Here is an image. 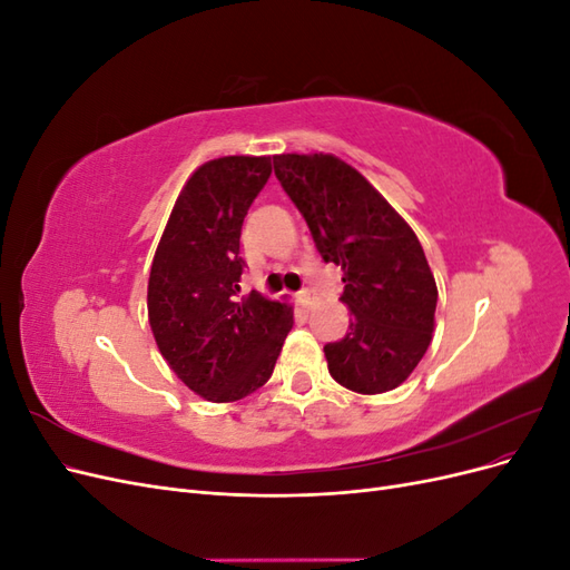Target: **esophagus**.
<instances>
[{
  "label": "esophagus",
  "instance_id": "1",
  "mask_svg": "<svg viewBox=\"0 0 570 570\" xmlns=\"http://www.w3.org/2000/svg\"><path fill=\"white\" fill-rule=\"evenodd\" d=\"M312 289H299L297 292V302L304 306V308H308V306H312Z\"/></svg>",
  "mask_w": 570,
  "mask_h": 570
}]
</instances>
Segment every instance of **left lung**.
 <instances>
[{"label":"left lung","mask_w":570,"mask_h":570,"mask_svg":"<svg viewBox=\"0 0 570 570\" xmlns=\"http://www.w3.org/2000/svg\"><path fill=\"white\" fill-rule=\"evenodd\" d=\"M273 168L323 262L342 268L352 321L323 347L327 371L358 394L394 390L419 366L435 325L438 285L416 233L333 154H281Z\"/></svg>","instance_id":"8db88e82"}]
</instances>
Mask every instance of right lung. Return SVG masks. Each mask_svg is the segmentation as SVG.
<instances>
[{
	"mask_svg": "<svg viewBox=\"0 0 570 570\" xmlns=\"http://www.w3.org/2000/svg\"><path fill=\"white\" fill-rule=\"evenodd\" d=\"M271 178V157H223L185 183L149 273L154 340L180 381L209 402L262 387L292 331V306L239 295V235Z\"/></svg>",
	"mask_w": 570,
	"mask_h": 570,
	"instance_id": "1",
	"label": "right lung"
}]
</instances>
